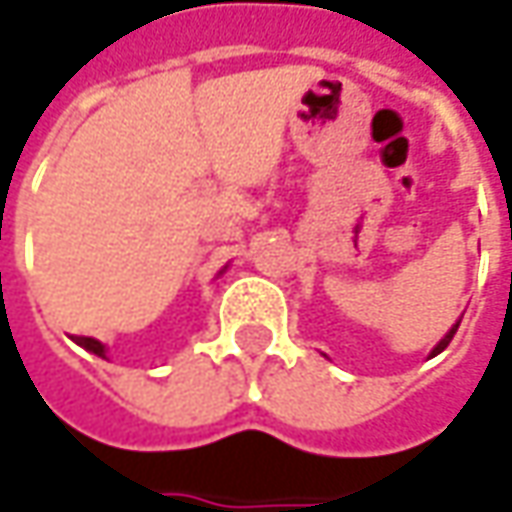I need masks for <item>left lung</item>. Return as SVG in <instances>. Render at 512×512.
Returning a JSON list of instances; mask_svg holds the SVG:
<instances>
[{"label": "left lung", "mask_w": 512, "mask_h": 512, "mask_svg": "<svg viewBox=\"0 0 512 512\" xmlns=\"http://www.w3.org/2000/svg\"><path fill=\"white\" fill-rule=\"evenodd\" d=\"M456 328H459V323H456V326L450 328L448 334H445V337L439 340V345H436V348H433V351H431V357H436L439 351H445V348H448V343H450V340H453V334H456Z\"/></svg>", "instance_id": "1"}]
</instances>
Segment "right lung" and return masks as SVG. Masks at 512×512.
I'll return each instance as SVG.
<instances>
[{"mask_svg":"<svg viewBox=\"0 0 512 512\" xmlns=\"http://www.w3.org/2000/svg\"><path fill=\"white\" fill-rule=\"evenodd\" d=\"M76 343H79L81 348H87L90 354H96V357H101V360H107V348L98 343V340H93V337H76Z\"/></svg>","mask_w":512,"mask_h":512,"instance_id":"1","label":"right lung"}]
</instances>
